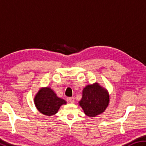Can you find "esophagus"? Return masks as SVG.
Instances as JSON below:
<instances>
[{
  "label": "esophagus",
  "mask_w": 146,
  "mask_h": 146,
  "mask_svg": "<svg viewBox=\"0 0 146 146\" xmlns=\"http://www.w3.org/2000/svg\"><path fill=\"white\" fill-rule=\"evenodd\" d=\"M68 100H69V101H70V103H72L73 104V103L75 102V98H74V97L69 98Z\"/></svg>",
  "instance_id": "esophagus-1"
}]
</instances>
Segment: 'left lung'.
Listing matches in <instances>:
<instances>
[{
	"mask_svg": "<svg viewBox=\"0 0 146 146\" xmlns=\"http://www.w3.org/2000/svg\"><path fill=\"white\" fill-rule=\"evenodd\" d=\"M79 106L89 117H95L105 111L110 103V95L106 88L98 82L89 84L83 89Z\"/></svg>",
	"mask_w": 146,
	"mask_h": 146,
	"instance_id": "8db88e82",
	"label": "left lung"
}]
</instances>
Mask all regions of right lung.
I'll list each match as a JSON object with an SVG mask.
<instances>
[{
  "mask_svg": "<svg viewBox=\"0 0 146 146\" xmlns=\"http://www.w3.org/2000/svg\"><path fill=\"white\" fill-rule=\"evenodd\" d=\"M36 109L42 114L51 117L58 112L60 106L66 104V101L58 97L49 87L41 88L34 98Z\"/></svg>",
  "mask_w": 146,
  "mask_h": 146,
  "instance_id": "add662e5",
  "label": "right lung"
}]
</instances>
